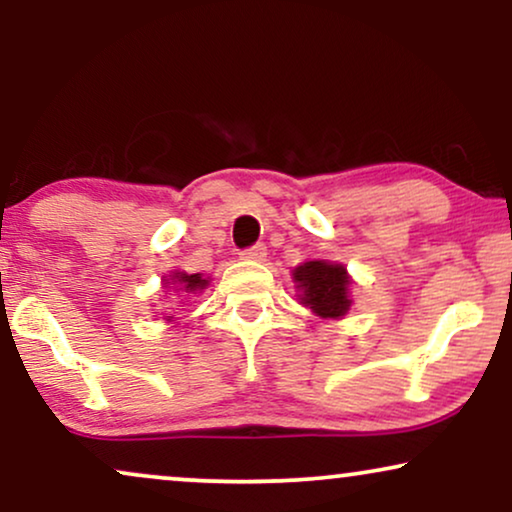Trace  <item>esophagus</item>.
I'll return each instance as SVG.
<instances>
[{"label":"esophagus","instance_id":"34e87169","mask_svg":"<svg viewBox=\"0 0 512 512\" xmlns=\"http://www.w3.org/2000/svg\"><path fill=\"white\" fill-rule=\"evenodd\" d=\"M265 256H268V249H265V244H254V247L244 249L240 254L242 261H254V263L265 261Z\"/></svg>","mask_w":512,"mask_h":512}]
</instances>
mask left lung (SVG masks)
<instances>
[{
  "label": "left lung",
  "mask_w": 512,
  "mask_h": 512,
  "mask_svg": "<svg viewBox=\"0 0 512 512\" xmlns=\"http://www.w3.org/2000/svg\"><path fill=\"white\" fill-rule=\"evenodd\" d=\"M293 282H296L300 305L310 307L321 319L347 317L354 303L352 291H349L354 282L342 263L305 261L293 268Z\"/></svg>",
  "instance_id": "left-lung-1"
}]
</instances>
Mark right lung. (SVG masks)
<instances>
[{
	"label": "right lung",
	"mask_w": 512,
	"mask_h": 512,
	"mask_svg": "<svg viewBox=\"0 0 512 512\" xmlns=\"http://www.w3.org/2000/svg\"><path fill=\"white\" fill-rule=\"evenodd\" d=\"M170 284H174V291L184 293V296H191V293H202L207 289L209 277L200 275V272H195V275H188V272L174 270L163 279V286H170ZM165 321H167V324H172L174 317H165Z\"/></svg>",
	"instance_id": "add662e5"
}]
</instances>
